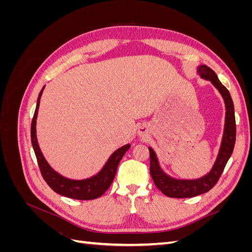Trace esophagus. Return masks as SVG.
I'll use <instances>...</instances> for the list:
<instances>
[{"mask_svg":"<svg viewBox=\"0 0 252 252\" xmlns=\"http://www.w3.org/2000/svg\"><path fill=\"white\" fill-rule=\"evenodd\" d=\"M139 135L142 136V138H145L147 135V128L145 126H141L139 128Z\"/></svg>","mask_w":252,"mask_h":252,"instance_id":"34e87169","label":"esophagus"}]
</instances>
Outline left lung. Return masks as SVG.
Listing matches in <instances>:
<instances>
[{"label": "left lung", "instance_id": "obj_1", "mask_svg": "<svg viewBox=\"0 0 252 252\" xmlns=\"http://www.w3.org/2000/svg\"><path fill=\"white\" fill-rule=\"evenodd\" d=\"M197 72H199L202 79L210 81L212 85L220 91V95L224 98L226 107L224 133L215 165H213L211 170L207 174L196 180H177L169 177L168 174H166L162 170L154 149L149 147L150 175L152 180H154L158 190H161L165 195L169 197H175V199L192 197L209 191L217 184L220 174L223 173L228 159H229L232 155L235 143L236 127L234 107L229 91L220 82L216 72L208 66H199L197 67Z\"/></svg>", "mask_w": 252, "mask_h": 252}]
</instances>
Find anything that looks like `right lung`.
<instances>
[{
  "label": "right lung",
  "instance_id": "add662e5",
  "mask_svg": "<svg viewBox=\"0 0 252 252\" xmlns=\"http://www.w3.org/2000/svg\"><path fill=\"white\" fill-rule=\"evenodd\" d=\"M44 88L45 86L40 91L39 97H37L36 107L32 122V129H30L32 147L37 159V165H39V168L42 173V177L53 191H56L61 195L70 197V199L74 200L83 201L97 199V197H100L111 185L114 177H116L119 163L125 155V152L130 148V144H126L124 146H122L121 148L114 151L108 158V161L106 162V164L101 169V171L94 175V177L85 180H70L63 177V175H61L56 170H53L50 165L47 163L46 159H45L36 140V118Z\"/></svg>",
  "mask_w": 252,
  "mask_h": 252
}]
</instances>
